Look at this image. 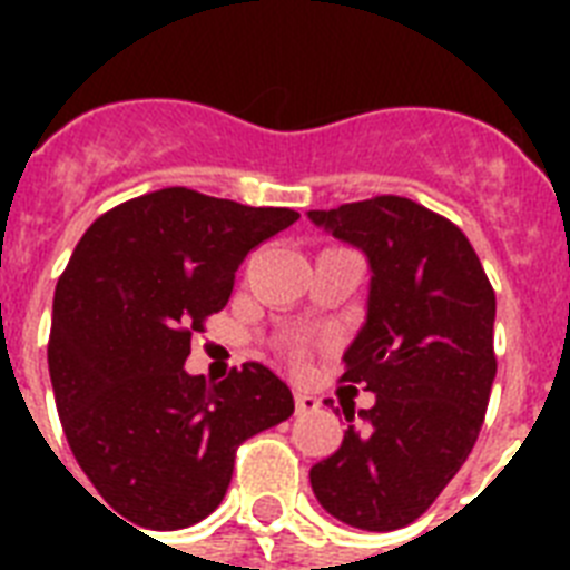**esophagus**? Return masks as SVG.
I'll use <instances>...</instances> for the list:
<instances>
[{
  "label": "esophagus",
  "mask_w": 570,
  "mask_h": 570,
  "mask_svg": "<svg viewBox=\"0 0 570 570\" xmlns=\"http://www.w3.org/2000/svg\"><path fill=\"white\" fill-rule=\"evenodd\" d=\"M320 407V399L307 393V390H295V411L298 414H307V411H316Z\"/></svg>",
  "instance_id": "34e87169"
}]
</instances>
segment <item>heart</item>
<instances>
[{"label":"heart","instance_id":"b5f03b06","mask_svg":"<svg viewBox=\"0 0 570 570\" xmlns=\"http://www.w3.org/2000/svg\"><path fill=\"white\" fill-rule=\"evenodd\" d=\"M286 352H289V357H293V361H302V357L307 355V346H304V343H298V340H295L293 346L286 348Z\"/></svg>","mask_w":570,"mask_h":570}]
</instances>
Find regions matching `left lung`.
Masks as SVG:
<instances>
[{
  "instance_id": "8db88e82",
  "label": "left lung",
  "mask_w": 570,
  "mask_h": 570,
  "mask_svg": "<svg viewBox=\"0 0 570 570\" xmlns=\"http://www.w3.org/2000/svg\"><path fill=\"white\" fill-rule=\"evenodd\" d=\"M337 239L370 257L366 325L340 381L373 390L340 450L313 464L316 500L370 532L414 523L468 461L497 375L494 286L468 236L399 195L311 209ZM346 423H355L343 407Z\"/></svg>"
}]
</instances>
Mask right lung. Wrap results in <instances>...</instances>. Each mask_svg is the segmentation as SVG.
I'll use <instances>...</instances> for the list:
<instances>
[{"label":"right lung","mask_w":570,"mask_h":570,"mask_svg":"<svg viewBox=\"0 0 570 570\" xmlns=\"http://www.w3.org/2000/svg\"><path fill=\"white\" fill-rule=\"evenodd\" d=\"M295 218L171 186L85 230L58 277L47 357L67 443L109 512L145 530L204 521L236 450L295 411L289 387L254 361L222 384L183 370L242 259Z\"/></svg>","instance_id":"obj_1"}]
</instances>
